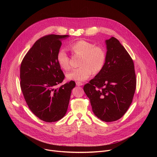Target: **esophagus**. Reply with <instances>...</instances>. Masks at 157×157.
I'll return each instance as SVG.
<instances>
[{"instance_id":"1","label":"esophagus","mask_w":157,"mask_h":157,"mask_svg":"<svg viewBox=\"0 0 157 157\" xmlns=\"http://www.w3.org/2000/svg\"><path fill=\"white\" fill-rule=\"evenodd\" d=\"M76 85L78 86H81L83 85V83H82L81 82H76Z\"/></svg>"}]
</instances>
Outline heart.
<instances>
[{
	"label": "heart",
	"instance_id": "heart-1",
	"mask_svg": "<svg viewBox=\"0 0 157 157\" xmlns=\"http://www.w3.org/2000/svg\"><path fill=\"white\" fill-rule=\"evenodd\" d=\"M73 51L82 56L80 68L75 69L66 75L68 80L83 81L91 77L93 72H99L104 66L105 52L100 47L85 40H79L71 44ZM56 61L61 68L67 71L70 69V58L66 50L61 48L56 54Z\"/></svg>",
	"mask_w": 157,
	"mask_h": 157
}]
</instances>
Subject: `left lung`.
<instances>
[{
	"instance_id": "obj_1",
	"label": "left lung",
	"mask_w": 157,
	"mask_h": 157,
	"mask_svg": "<svg viewBox=\"0 0 157 157\" xmlns=\"http://www.w3.org/2000/svg\"><path fill=\"white\" fill-rule=\"evenodd\" d=\"M105 61L103 68L83 89L94 115L109 122L121 119L130 105L136 87L132 59L119 41H105Z\"/></svg>"
}]
</instances>
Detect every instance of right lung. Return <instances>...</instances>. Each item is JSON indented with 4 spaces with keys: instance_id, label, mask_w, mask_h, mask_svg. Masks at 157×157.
Wrapping results in <instances>:
<instances>
[{
    "instance_id": "add662e5",
    "label": "right lung",
    "mask_w": 157,
    "mask_h": 157,
    "mask_svg": "<svg viewBox=\"0 0 157 157\" xmlns=\"http://www.w3.org/2000/svg\"><path fill=\"white\" fill-rule=\"evenodd\" d=\"M69 35H49L38 40L25 55L20 66V87L32 113L40 119L56 122L66 114L75 82L58 88L64 75L56 61L61 41Z\"/></svg>"
}]
</instances>
